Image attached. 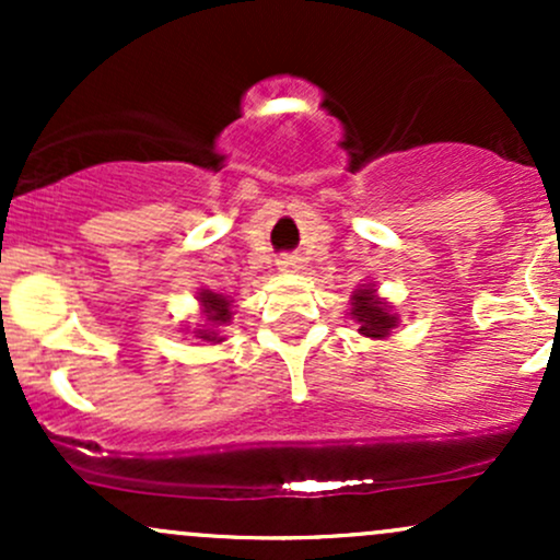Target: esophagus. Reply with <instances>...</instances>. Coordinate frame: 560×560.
I'll return each instance as SVG.
<instances>
[{"label":"esophagus","mask_w":560,"mask_h":560,"mask_svg":"<svg viewBox=\"0 0 560 560\" xmlns=\"http://www.w3.org/2000/svg\"><path fill=\"white\" fill-rule=\"evenodd\" d=\"M298 258H292V255H284V258H279V262H276V266H279V271H298Z\"/></svg>","instance_id":"obj_1"}]
</instances>
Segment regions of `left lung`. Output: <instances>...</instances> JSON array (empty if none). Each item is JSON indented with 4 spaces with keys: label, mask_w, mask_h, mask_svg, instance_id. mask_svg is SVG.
<instances>
[{
    "label": "left lung",
    "mask_w": 560,
    "mask_h": 560,
    "mask_svg": "<svg viewBox=\"0 0 560 560\" xmlns=\"http://www.w3.org/2000/svg\"><path fill=\"white\" fill-rule=\"evenodd\" d=\"M350 318L369 339H387L400 324L395 305L376 292V284H361L350 294Z\"/></svg>",
    "instance_id": "obj_1"
}]
</instances>
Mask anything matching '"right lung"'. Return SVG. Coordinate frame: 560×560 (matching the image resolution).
I'll return each mask as SVG.
<instances>
[{"mask_svg":"<svg viewBox=\"0 0 560 560\" xmlns=\"http://www.w3.org/2000/svg\"><path fill=\"white\" fill-rule=\"evenodd\" d=\"M199 320L195 326H186L191 334L205 345H221L226 342V326L234 320V300L223 292H213V289H199Z\"/></svg>","mask_w":560,"mask_h":560,"instance_id":"1","label":"right lung"}]
</instances>
